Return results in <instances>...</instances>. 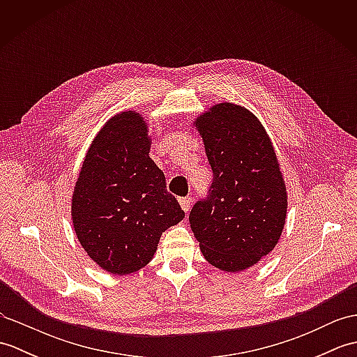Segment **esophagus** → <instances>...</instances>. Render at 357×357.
I'll use <instances>...</instances> for the list:
<instances>
[{
    "mask_svg": "<svg viewBox=\"0 0 357 357\" xmlns=\"http://www.w3.org/2000/svg\"><path fill=\"white\" fill-rule=\"evenodd\" d=\"M179 204H181V208H183L185 213H188V210L192 207V198H181Z\"/></svg>",
    "mask_w": 357,
    "mask_h": 357,
    "instance_id": "obj_1",
    "label": "esophagus"
}]
</instances>
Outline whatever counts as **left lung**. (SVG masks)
I'll return each mask as SVG.
<instances>
[{
	"instance_id": "8db88e82",
	"label": "left lung",
	"mask_w": 357,
	"mask_h": 357,
	"mask_svg": "<svg viewBox=\"0 0 357 357\" xmlns=\"http://www.w3.org/2000/svg\"><path fill=\"white\" fill-rule=\"evenodd\" d=\"M213 183L188 221L204 257L236 273L253 267L282 234L288 196L270 136L252 112L219 102L195 119Z\"/></svg>"
}]
</instances>
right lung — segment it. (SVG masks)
<instances>
[{
	"label": "right lung",
	"instance_id": "add662e5",
	"mask_svg": "<svg viewBox=\"0 0 357 357\" xmlns=\"http://www.w3.org/2000/svg\"><path fill=\"white\" fill-rule=\"evenodd\" d=\"M147 126L135 110L112 116L90 144L73 188V230L90 259L112 275L146 267L161 234L185 216L149 156Z\"/></svg>",
	"mask_w": 357,
	"mask_h": 357
}]
</instances>
